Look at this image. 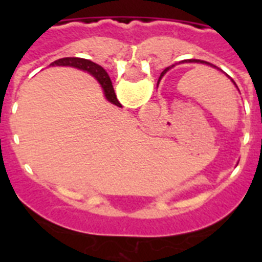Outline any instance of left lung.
Segmentation results:
<instances>
[{"label":"left lung","instance_id":"obj_1","mask_svg":"<svg viewBox=\"0 0 262 262\" xmlns=\"http://www.w3.org/2000/svg\"><path fill=\"white\" fill-rule=\"evenodd\" d=\"M187 61H189V62H202V64H207V66H210V67H214V68H217V67L212 66V64H210V62H207V61H202V60H195V59H191V60H187ZM172 67H173V66H172ZM172 67H168V68H165V69H164V72H163V73H161V76H164V73H166V72H168L169 69L172 68ZM230 78H231V77H230ZM231 81H232V82H233V85H235V86L237 88V85L235 84V81H233L232 78H231Z\"/></svg>","mask_w":262,"mask_h":262}]
</instances>
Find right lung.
<instances>
[{
	"instance_id": "right-lung-1",
	"label": "right lung",
	"mask_w": 262,
	"mask_h": 262,
	"mask_svg": "<svg viewBox=\"0 0 262 262\" xmlns=\"http://www.w3.org/2000/svg\"><path fill=\"white\" fill-rule=\"evenodd\" d=\"M52 66L75 67V68L89 72L90 75H93L99 84H101L103 92H105L106 98H107L111 103H114V105L120 107V103L117 99V96H115L114 88H113V84H111V80L110 77H108L107 72H106L102 67H99L98 64L90 61V60L81 59V57H64V59H59L56 60V61H53Z\"/></svg>"
}]
</instances>
